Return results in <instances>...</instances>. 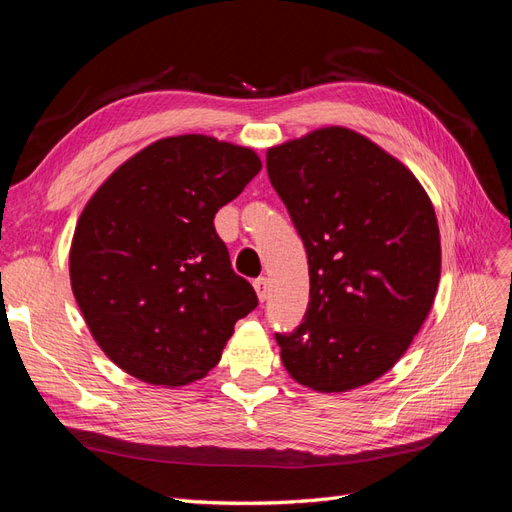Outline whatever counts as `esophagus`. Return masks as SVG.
Here are the masks:
<instances>
[{"label":"esophagus","mask_w":512,"mask_h":512,"mask_svg":"<svg viewBox=\"0 0 512 512\" xmlns=\"http://www.w3.org/2000/svg\"><path fill=\"white\" fill-rule=\"evenodd\" d=\"M253 287L257 291V298L264 302L268 298V291H270V281L266 279V276H259V279L253 281Z\"/></svg>","instance_id":"obj_1"}]
</instances>
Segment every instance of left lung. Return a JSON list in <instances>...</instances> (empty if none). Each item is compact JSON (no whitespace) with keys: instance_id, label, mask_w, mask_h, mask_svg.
Listing matches in <instances>:
<instances>
[{"instance_id":"8db88e82","label":"left lung","mask_w":512,"mask_h":512,"mask_svg":"<svg viewBox=\"0 0 512 512\" xmlns=\"http://www.w3.org/2000/svg\"><path fill=\"white\" fill-rule=\"evenodd\" d=\"M266 169L311 276L302 324L276 332L285 369L321 392L369 384L410 347L440 283V229L425 188L339 126L270 148Z\"/></svg>"}]
</instances>
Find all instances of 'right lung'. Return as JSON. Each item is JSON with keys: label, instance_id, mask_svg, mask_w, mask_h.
Listing matches in <instances>:
<instances>
[{"label": "right lung", "instance_id": "1", "mask_svg": "<svg viewBox=\"0 0 512 512\" xmlns=\"http://www.w3.org/2000/svg\"><path fill=\"white\" fill-rule=\"evenodd\" d=\"M261 169L206 135L160 139L111 173L70 248V283L92 337L120 369L182 386L221 360L257 294L231 268L214 214Z\"/></svg>", "mask_w": 512, "mask_h": 512}]
</instances>
